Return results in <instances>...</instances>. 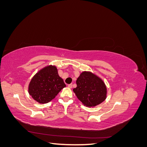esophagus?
Masks as SVG:
<instances>
[{"instance_id":"esophagus-1","label":"esophagus","mask_w":147,"mask_h":147,"mask_svg":"<svg viewBox=\"0 0 147 147\" xmlns=\"http://www.w3.org/2000/svg\"><path fill=\"white\" fill-rule=\"evenodd\" d=\"M68 87H69V88H72V84H68Z\"/></svg>"}]
</instances>
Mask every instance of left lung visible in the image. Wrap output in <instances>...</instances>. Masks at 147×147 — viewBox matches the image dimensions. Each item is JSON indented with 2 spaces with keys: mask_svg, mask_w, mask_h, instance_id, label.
Returning a JSON list of instances; mask_svg holds the SVG:
<instances>
[{
  "mask_svg": "<svg viewBox=\"0 0 147 147\" xmlns=\"http://www.w3.org/2000/svg\"><path fill=\"white\" fill-rule=\"evenodd\" d=\"M77 87L73 91L77 98L87 107H94L104 102L107 88L101 78L90 71H83L77 78Z\"/></svg>",
  "mask_w": 147,
  "mask_h": 147,
  "instance_id": "obj_1",
  "label": "left lung"
}]
</instances>
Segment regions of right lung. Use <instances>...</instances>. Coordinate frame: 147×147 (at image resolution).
<instances>
[{"mask_svg":"<svg viewBox=\"0 0 147 147\" xmlns=\"http://www.w3.org/2000/svg\"><path fill=\"white\" fill-rule=\"evenodd\" d=\"M63 79L58 75L55 65H48L35 74L30 80L28 92L39 104H47L55 98L65 88Z\"/></svg>","mask_w":147,"mask_h":147,"instance_id":"add662e5","label":"right lung"}]
</instances>
